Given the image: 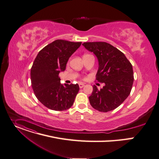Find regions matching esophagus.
Wrapping results in <instances>:
<instances>
[{
	"instance_id": "1",
	"label": "esophagus",
	"mask_w": 159,
	"mask_h": 159,
	"mask_svg": "<svg viewBox=\"0 0 159 159\" xmlns=\"http://www.w3.org/2000/svg\"><path fill=\"white\" fill-rule=\"evenodd\" d=\"M79 88H82L84 87V86L85 85V84H83V83H79Z\"/></svg>"
}]
</instances>
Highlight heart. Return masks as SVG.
I'll return each mask as SVG.
<instances>
[{"mask_svg": "<svg viewBox=\"0 0 159 159\" xmlns=\"http://www.w3.org/2000/svg\"><path fill=\"white\" fill-rule=\"evenodd\" d=\"M85 55H86V54H85Z\"/></svg>", "mask_w": 159, "mask_h": 159, "instance_id": "heart-1", "label": "heart"}]
</instances>
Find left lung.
<instances>
[{"label": "left lung", "mask_w": 159, "mask_h": 159, "mask_svg": "<svg viewBox=\"0 0 159 159\" xmlns=\"http://www.w3.org/2000/svg\"><path fill=\"white\" fill-rule=\"evenodd\" d=\"M83 46L97 56L99 68L96 80L105 83L100 89L93 85L89 97L91 105L102 112L117 108L132 89L134 75L131 63L122 52L107 42H84Z\"/></svg>", "instance_id": "obj_1"}]
</instances>
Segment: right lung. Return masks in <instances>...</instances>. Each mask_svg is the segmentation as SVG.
I'll use <instances>...</instances> for the list:
<instances>
[{"label": "right lung", "mask_w": 159, "mask_h": 159, "mask_svg": "<svg viewBox=\"0 0 159 159\" xmlns=\"http://www.w3.org/2000/svg\"><path fill=\"white\" fill-rule=\"evenodd\" d=\"M81 44L57 39L41 49L35 57L30 71L32 87L39 102L51 110H66L74 103L79 85L61 84L59 74Z\"/></svg>", "instance_id": "obj_1"}]
</instances>
